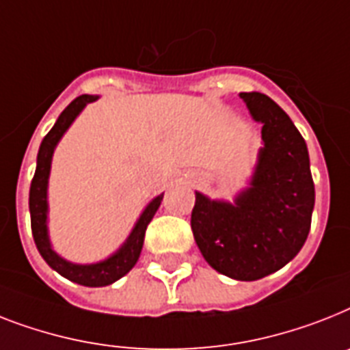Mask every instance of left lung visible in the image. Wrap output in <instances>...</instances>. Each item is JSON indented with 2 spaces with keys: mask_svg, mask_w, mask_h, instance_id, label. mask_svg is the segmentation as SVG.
I'll return each mask as SVG.
<instances>
[{
  "mask_svg": "<svg viewBox=\"0 0 350 350\" xmlns=\"http://www.w3.org/2000/svg\"><path fill=\"white\" fill-rule=\"evenodd\" d=\"M262 124V147L250 185L234 203L196 192L190 226L204 260L235 280H258L284 268L311 228L314 183L306 140L268 95L239 93Z\"/></svg>",
  "mask_w": 350,
  "mask_h": 350,
  "instance_id": "8db88e82",
  "label": "left lung"
}]
</instances>
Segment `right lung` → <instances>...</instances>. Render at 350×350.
Segmentation results:
<instances>
[{
	"instance_id": "obj_1",
	"label": "right lung",
	"mask_w": 350,
	"mask_h": 350,
	"mask_svg": "<svg viewBox=\"0 0 350 350\" xmlns=\"http://www.w3.org/2000/svg\"><path fill=\"white\" fill-rule=\"evenodd\" d=\"M96 95H81L62 111L57 118L55 126L50 129L41 142L39 152H37V167L33 174L32 185H30V198H28V206H30V221H32V235L36 241V246L39 250L41 257L46 260V264L57 273L62 275L68 280H72L81 286L88 288H102L116 282L118 278L127 275L140 257L142 246H144V237H146L147 224L154 217L156 210L160 208L163 194L156 196L154 200L147 204L144 212L140 214L136 224L131 230L129 237L115 254L104 260L93 264H75L62 258L52 248L50 235H48V178H50V169H52V156L57 144L61 140L68 127L72 126L73 120L81 115V111L95 102Z\"/></svg>"
}]
</instances>
